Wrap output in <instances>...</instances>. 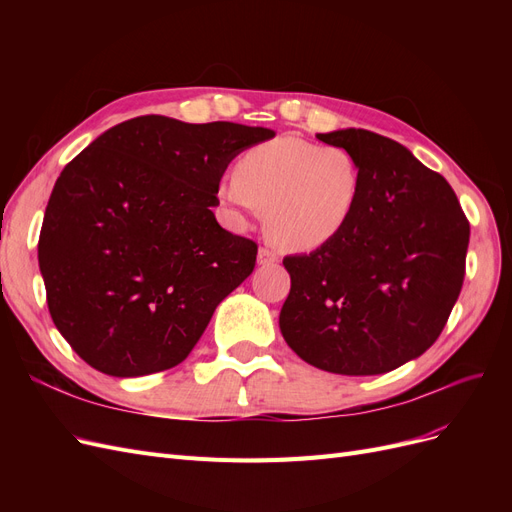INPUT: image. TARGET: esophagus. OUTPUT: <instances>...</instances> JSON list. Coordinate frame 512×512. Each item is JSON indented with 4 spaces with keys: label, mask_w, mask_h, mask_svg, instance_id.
<instances>
[{
    "label": "esophagus",
    "mask_w": 512,
    "mask_h": 512,
    "mask_svg": "<svg viewBox=\"0 0 512 512\" xmlns=\"http://www.w3.org/2000/svg\"><path fill=\"white\" fill-rule=\"evenodd\" d=\"M280 260L271 247H260L258 250V265H275V262Z\"/></svg>",
    "instance_id": "34e87169"
}]
</instances>
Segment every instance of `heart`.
<instances>
[{"mask_svg":"<svg viewBox=\"0 0 512 512\" xmlns=\"http://www.w3.org/2000/svg\"><path fill=\"white\" fill-rule=\"evenodd\" d=\"M363 170L354 153L299 136L247 149L220 198L235 218L265 211L267 235L290 252H312L342 235L359 205Z\"/></svg>","mask_w":512,"mask_h":512,"instance_id":"1","label":"heart"}]
</instances>
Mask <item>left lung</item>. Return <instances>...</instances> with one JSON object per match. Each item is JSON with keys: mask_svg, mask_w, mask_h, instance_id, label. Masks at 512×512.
Returning a JSON list of instances; mask_svg holds the SVG:
<instances>
[{"mask_svg": "<svg viewBox=\"0 0 512 512\" xmlns=\"http://www.w3.org/2000/svg\"><path fill=\"white\" fill-rule=\"evenodd\" d=\"M363 170L342 235L286 256V344L318 369L374 376L421 356L440 337L466 275L470 222L448 181L369 130L318 134Z\"/></svg>", "mask_w": 512, "mask_h": 512, "instance_id": "8db88e82", "label": "left lung"}]
</instances>
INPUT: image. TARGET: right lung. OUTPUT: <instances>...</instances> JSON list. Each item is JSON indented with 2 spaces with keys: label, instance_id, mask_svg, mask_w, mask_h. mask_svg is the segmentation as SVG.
Here are the masks:
<instances>
[{
  "label": "right lung",
  "instance_id": "obj_1",
  "mask_svg": "<svg viewBox=\"0 0 512 512\" xmlns=\"http://www.w3.org/2000/svg\"><path fill=\"white\" fill-rule=\"evenodd\" d=\"M275 132L145 115L106 130L61 170L38 241L46 303L81 359L117 378L179 365L258 245L224 230V170Z\"/></svg>",
  "mask_w": 512,
  "mask_h": 512
}]
</instances>
